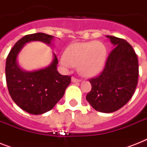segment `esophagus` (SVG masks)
Wrapping results in <instances>:
<instances>
[{
	"label": "esophagus",
	"instance_id": "esophagus-1",
	"mask_svg": "<svg viewBox=\"0 0 147 147\" xmlns=\"http://www.w3.org/2000/svg\"><path fill=\"white\" fill-rule=\"evenodd\" d=\"M80 81V79H78V78H76V77H72V78H71V82H79Z\"/></svg>",
	"mask_w": 147,
	"mask_h": 147
}]
</instances>
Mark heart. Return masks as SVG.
Here are the masks:
<instances>
[{"label":"heart","instance_id":"1","mask_svg":"<svg viewBox=\"0 0 147 147\" xmlns=\"http://www.w3.org/2000/svg\"><path fill=\"white\" fill-rule=\"evenodd\" d=\"M107 49L99 41L75 42L67 47L65 55L60 58V63L65 69L78 65V71L85 76L99 73L105 64Z\"/></svg>","mask_w":147,"mask_h":147}]
</instances>
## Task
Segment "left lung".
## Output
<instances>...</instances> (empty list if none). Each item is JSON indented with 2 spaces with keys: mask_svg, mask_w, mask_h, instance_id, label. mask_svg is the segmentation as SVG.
Here are the masks:
<instances>
[{
  "mask_svg": "<svg viewBox=\"0 0 147 147\" xmlns=\"http://www.w3.org/2000/svg\"><path fill=\"white\" fill-rule=\"evenodd\" d=\"M114 48L110 53L102 72L89 80L92 90L86 99L94 110L111 113L130 100L139 78L137 55L125 40L107 36Z\"/></svg>",
  "mask_w": 147,
  "mask_h": 147,
  "instance_id": "8db88e82",
  "label": "left lung"
}]
</instances>
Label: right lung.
<instances>
[{"label": "right lung", "mask_w": 147, "mask_h": 147, "mask_svg": "<svg viewBox=\"0 0 147 147\" xmlns=\"http://www.w3.org/2000/svg\"><path fill=\"white\" fill-rule=\"evenodd\" d=\"M53 36L43 33L24 36L17 41L6 60V82L13 100L21 109L32 114H42L53 109L64 95L71 83V76H62L57 71L58 59L50 65L33 71L22 70L17 63V56L24 44L32 41H42L51 44Z\"/></svg>", "instance_id": "obj_1"}]
</instances>
